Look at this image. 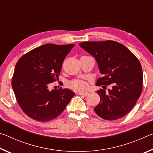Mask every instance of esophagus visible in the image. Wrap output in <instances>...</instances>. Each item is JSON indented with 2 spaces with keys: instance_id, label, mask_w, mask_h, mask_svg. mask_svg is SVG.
Returning a JSON list of instances; mask_svg holds the SVG:
<instances>
[{
  "instance_id": "34e87169",
  "label": "esophagus",
  "mask_w": 153,
  "mask_h": 153,
  "mask_svg": "<svg viewBox=\"0 0 153 153\" xmlns=\"http://www.w3.org/2000/svg\"><path fill=\"white\" fill-rule=\"evenodd\" d=\"M77 94H79V95H82V96H84V97H86V96H87V95H88V93H87V92H77Z\"/></svg>"
}]
</instances>
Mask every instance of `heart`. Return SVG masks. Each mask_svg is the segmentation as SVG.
Segmentation results:
<instances>
[{"label":"heart","instance_id":"obj_1","mask_svg":"<svg viewBox=\"0 0 153 153\" xmlns=\"http://www.w3.org/2000/svg\"><path fill=\"white\" fill-rule=\"evenodd\" d=\"M70 86L75 90H84L88 88V82L82 79L75 80L70 83Z\"/></svg>","mask_w":153,"mask_h":153}]
</instances>
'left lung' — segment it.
Masks as SVG:
<instances>
[{
	"label": "left lung",
	"mask_w": 153,
	"mask_h": 153,
	"mask_svg": "<svg viewBox=\"0 0 153 153\" xmlns=\"http://www.w3.org/2000/svg\"><path fill=\"white\" fill-rule=\"evenodd\" d=\"M82 48L94 56L103 76L97 86L100 101L94 109L106 120H116L126 115L135 105L142 89L143 74L136 56L121 43L113 40L79 43ZM108 85L111 89L105 91Z\"/></svg>",
	"instance_id": "left-lung-1"
}]
</instances>
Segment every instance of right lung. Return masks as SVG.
<instances>
[{
  "mask_svg": "<svg viewBox=\"0 0 153 153\" xmlns=\"http://www.w3.org/2000/svg\"><path fill=\"white\" fill-rule=\"evenodd\" d=\"M74 46L46 44L25 54L16 63L13 89L19 107L32 120L47 121L58 117L75 95L67 88L48 89L59 78L64 59Z\"/></svg>",
  "mask_w": 153,
  "mask_h": 153,
  "instance_id": "1",
  "label": "right lung"
}]
</instances>
